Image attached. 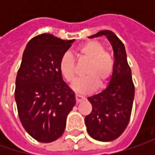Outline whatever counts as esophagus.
<instances>
[{
  "mask_svg": "<svg viewBox=\"0 0 155 155\" xmlns=\"http://www.w3.org/2000/svg\"><path fill=\"white\" fill-rule=\"evenodd\" d=\"M84 100V97H81V96H78V95H76V102L77 104H79L81 102H83Z\"/></svg>",
  "mask_w": 155,
  "mask_h": 155,
  "instance_id": "34e87169",
  "label": "esophagus"
}]
</instances>
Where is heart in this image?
<instances>
[{"label": "heart", "mask_w": 155, "mask_h": 155, "mask_svg": "<svg viewBox=\"0 0 155 155\" xmlns=\"http://www.w3.org/2000/svg\"><path fill=\"white\" fill-rule=\"evenodd\" d=\"M104 45L97 40H91L77 48V54L88 60L84 74L86 77L77 80L72 85L76 92L87 94L93 91L98 84L104 87L112 76L114 60ZM59 71L69 84L76 78V61L71 53L65 52L59 61Z\"/></svg>", "instance_id": "obj_1"}]
</instances>
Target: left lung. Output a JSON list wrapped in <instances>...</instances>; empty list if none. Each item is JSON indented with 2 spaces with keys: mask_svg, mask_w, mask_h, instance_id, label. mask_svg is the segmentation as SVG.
Masks as SVG:
<instances>
[{
  "mask_svg": "<svg viewBox=\"0 0 155 155\" xmlns=\"http://www.w3.org/2000/svg\"><path fill=\"white\" fill-rule=\"evenodd\" d=\"M105 35L114 51V71L108 87L88 97L92 110L85 117L87 132L100 141L116 140L127 128L133 107L134 85L127 53L122 40L110 30L100 31L90 38Z\"/></svg>",
  "mask_w": 155,
  "mask_h": 155,
  "instance_id": "8db88e82",
  "label": "left lung"
}]
</instances>
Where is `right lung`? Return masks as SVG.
Returning a JSON list of instances; mask_svg holds the SVG:
<instances>
[{"instance_id": "add662e5", "label": "right lung", "mask_w": 155, "mask_h": 155, "mask_svg": "<svg viewBox=\"0 0 155 155\" xmlns=\"http://www.w3.org/2000/svg\"><path fill=\"white\" fill-rule=\"evenodd\" d=\"M73 41L43 33L33 37L23 53L15 101L22 126L39 142L54 141L64 134L66 117L76 104L58 66Z\"/></svg>"}]
</instances>
